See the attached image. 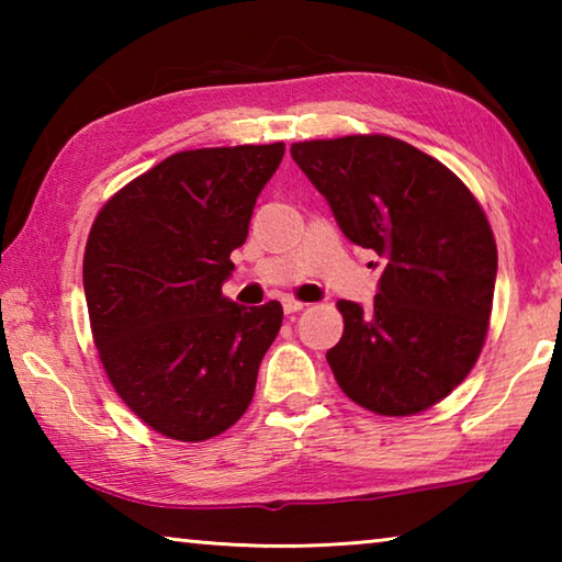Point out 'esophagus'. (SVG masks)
<instances>
[{"instance_id": "esophagus-1", "label": "esophagus", "mask_w": 562, "mask_h": 562, "mask_svg": "<svg viewBox=\"0 0 562 562\" xmlns=\"http://www.w3.org/2000/svg\"><path fill=\"white\" fill-rule=\"evenodd\" d=\"M304 307H307V304L300 302V300H294V297H284V300H282L284 315H294V312H302Z\"/></svg>"}]
</instances>
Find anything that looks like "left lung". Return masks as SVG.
I'll use <instances>...</instances> for the list:
<instances>
[{"mask_svg": "<svg viewBox=\"0 0 562 562\" xmlns=\"http://www.w3.org/2000/svg\"><path fill=\"white\" fill-rule=\"evenodd\" d=\"M290 154L351 243L384 260L369 310L339 300L327 351L341 392L382 416H412L459 386L486 341L496 237L463 180L382 133L292 144Z\"/></svg>", "mask_w": 562, "mask_h": 562, "instance_id": "1", "label": "left lung"}]
</instances>
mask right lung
<instances>
[{"instance_id": "obj_1", "label": "right lung", "mask_w": 562, "mask_h": 562, "mask_svg": "<svg viewBox=\"0 0 562 562\" xmlns=\"http://www.w3.org/2000/svg\"><path fill=\"white\" fill-rule=\"evenodd\" d=\"M284 144L180 150L111 195L91 225L83 292L121 402L176 441L223 434L252 402L282 304L223 297Z\"/></svg>"}]
</instances>
